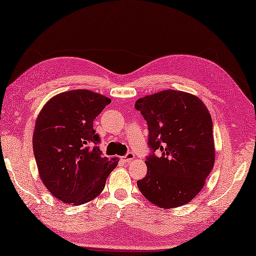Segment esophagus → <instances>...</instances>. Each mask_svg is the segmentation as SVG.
Here are the masks:
<instances>
[{"label": "esophagus", "instance_id": "esophagus-1", "mask_svg": "<svg viewBox=\"0 0 256 256\" xmlns=\"http://www.w3.org/2000/svg\"><path fill=\"white\" fill-rule=\"evenodd\" d=\"M134 154L131 153V152H128V153L122 157V160L125 162H131L133 160H134Z\"/></svg>", "mask_w": 256, "mask_h": 256}]
</instances>
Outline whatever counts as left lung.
<instances>
[{
	"label": "left lung",
	"mask_w": 256,
	"mask_h": 256,
	"mask_svg": "<svg viewBox=\"0 0 256 256\" xmlns=\"http://www.w3.org/2000/svg\"><path fill=\"white\" fill-rule=\"evenodd\" d=\"M135 108L148 122L152 150L145 160L148 174L138 182L140 192L164 209L188 204L214 165L208 108L198 96L172 89L140 98Z\"/></svg>",
	"instance_id": "left-lung-1"
}]
</instances>
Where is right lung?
<instances>
[{
  "instance_id": "1",
  "label": "right lung",
  "mask_w": 256,
  "mask_h": 256,
  "mask_svg": "<svg viewBox=\"0 0 256 256\" xmlns=\"http://www.w3.org/2000/svg\"><path fill=\"white\" fill-rule=\"evenodd\" d=\"M111 99L79 89L62 92L42 106L35 123L32 150L38 172L54 197L68 204L89 202L104 189L118 160L96 144L94 121Z\"/></svg>"
}]
</instances>
